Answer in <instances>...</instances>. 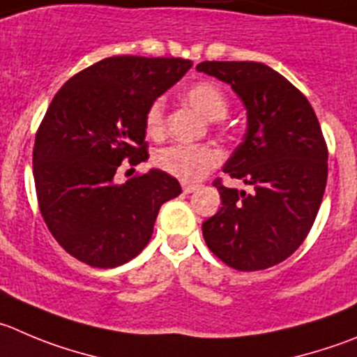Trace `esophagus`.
<instances>
[{
    "label": "esophagus",
    "mask_w": 357,
    "mask_h": 357,
    "mask_svg": "<svg viewBox=\"0 0 357 357\" xmlns=\"http://www.w3.org/2000/svg\"><path fill=\"white\" fill-rule=\"evenodd\" d=\"M196 189H198V185L196 184H182V191H184L185 195H191V192H195Z\"/></svg>",
    "instance_id": "esophagus-1"
}]
</instances>
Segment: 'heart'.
I'll return each mask as SVG.
<instances>
[{
    "mask_svg": "<svg viewBox=\"0 0 357 357\" xmlns=\"http://www.w3.org/2000/svg\"><path fill=\"white\" fill-rule=\"evenodd\" d=\"M184 100L198 114L208 121H220L229 110V98L222 86L213 80H199L188 87ZM165 101L161 98L152 101L145 114V128L151 137H161L165 133ZM155 165L168 175L182 182H196L206 175L213 166L219 165L220 154L210 145L175 144L161 149L155 154Z\"/></svg>",
    "mask_w": 357,
    "mask_h": 357,
    "instance_id": "b5f03b06",
    "label": "heart"
}]
</instances>
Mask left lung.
I'll return each mask as SVG.
<instances>
[{
  "mask_svg": "<svg viewBox=\"0 0 357 357\" xmlns=\"http://www.w3.org/2000/svg\"><path fill=\"white\" fill-rule=\"evenodd\" d=\"M196 70L229 84L247 108V133L224 173L252 192L213 181L222 206L203 222L208 249L238 271L266 270L303 243L317 217L328 145L300 89L254 61H203Z\"/></svg>",
  "mask_w": 357,
  "mask_h": 357,
  "instance_id": "1",
  "label": "left lung"
}]
</instances>
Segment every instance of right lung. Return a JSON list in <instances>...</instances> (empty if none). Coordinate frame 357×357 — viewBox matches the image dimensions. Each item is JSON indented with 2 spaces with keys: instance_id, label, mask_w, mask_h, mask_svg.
Masks as SVG:
<instances>
[{
  "instance_id": "obj_1",
  "label": "right lung",
  "mask_w": 357,
  "mask_h": 357,
  "mask_svg": "<svg viewBox=\"0 0 357 357\" xmlns=\"http://www.w3.org/2000/svg\"><path fill=\"white\" fill-rule=\"evenodd\" d=\"M182 57L114 56L73 75L50 101L33 149V176L49 231L75 259L115 268L145 249L159 208L182 189L151 169L114 182L122 161L149 158L145 114L184 77Z\"/></svg>"
}]
</instances>
